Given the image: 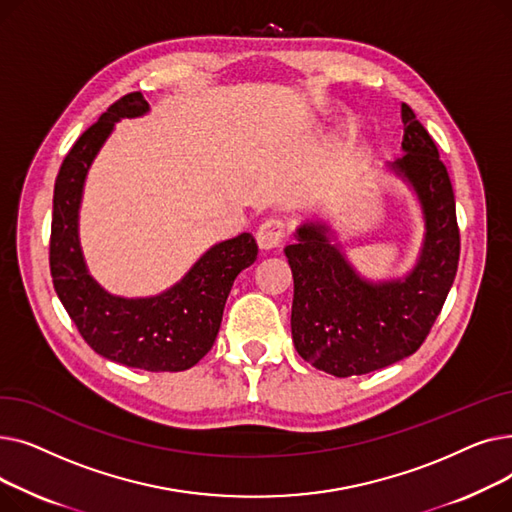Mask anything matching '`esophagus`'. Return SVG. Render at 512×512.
I'll use <instances>...</instances> for the list:
<instances>
[{
	"label": "esophagus",
	"mask_w": 512,
	"mask_h": 512,
	"mask_svg": "<svg viewBox=\"0 0 512 512\" xmlns=\"http://www.w3.org/2000/svg\"><path fill=\"white\" fill-rule=\"evenodd\" d=\"M286 236V224L280 220V218H270L265 220L259 228H257V245L265 251L270 249H276L282 245V240Z\"/></svg>",
	"instance_id": "34e87169"
}]
</instances>
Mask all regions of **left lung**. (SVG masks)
<instances>
[{
    "label": "left lung",
    "instance_id": "left-lung-1",
    "mask_svg": "<svg viewBox=\"0 0 512 512\" xmlns=\"http://www.w3.org/2000/svg\"><path fill=\"white\" fill-rule=\"evenodd\" d=\"M402 157L386 170L419 201L423 242L413 270L373 282L346 259L324 220L303 222L284 249L294 280L290 328L297 353L315 369L351 378L411 357L432 330L459 267L454 193L438 147L407 103Z\"/></svg>",
    "mask_w": 512,
    "mask_h": 512
}]
</instances>
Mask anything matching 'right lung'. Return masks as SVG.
I'll return each mask as SVG.
<instances>
[{"label":"right lung","instance_id":"obj_1","mask_svg":"<svg viewBox=\"0 0 512 512\" xmlns=\"http://www.w3.org/2000/svg\"><path fill=\"white\" fill-rule=\"evenodd\" d=\"M145 114V97L128 93L68 151L53 188L49 267L64 309L97 355L134 369L184 371L211 351L230 288L255 263L257 242L249 232L218 242L174 286L153 297H120L89 274L78 236L87 174L116 122Z\"/></svg>","mask_w":512,"mask_h":512}]
</instances>
